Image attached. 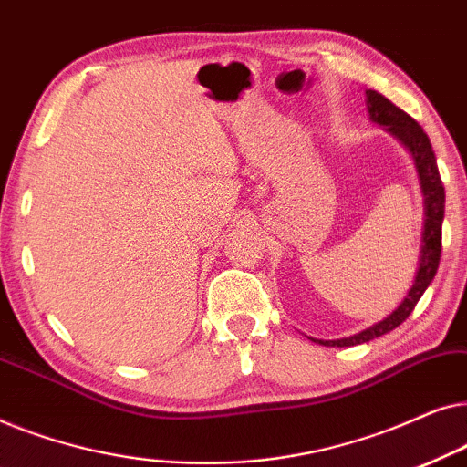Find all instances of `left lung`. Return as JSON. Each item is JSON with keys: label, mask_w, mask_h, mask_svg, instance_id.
Here are the masks:
<instances>
[{"label": "left lung", "mask_w": 467, "mask_h": 467, "mask_svg": "<svg viewBox=\"0 0 467 467\" xmlns=\"http://www.w3.org/2000/svg\"><path fill=\"white\" fill-rule=\"evenodd\" d=\"M368 110L369 117L376 123L385 125L387 131H391L395 138H400L406 144V149L412 152L414 165L419 170L420 189L425 195V225H423V246H420V261L419 272L414 278L412 289L408 291L404 302L393 310L385 321L372 325V327L363 329L361 334H355L350 337H342V340H315L323 347H355V344H363L380 337L400 327L401 323L410 317L414 306L423 296L427 286L431 285L433 276L438 272L440 253H442V221H444V184L440 178L436 155L431 150V142L427 138L417 120L410 114H406L401 108H398L393 101H389L385 95L379 91H368Z\"/></svg>", "instance_id": "1"}]
</instances>
